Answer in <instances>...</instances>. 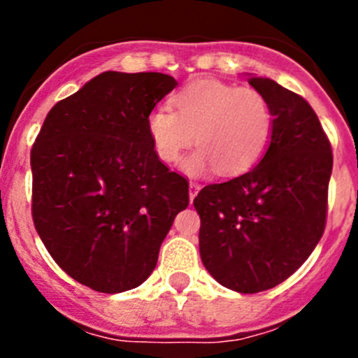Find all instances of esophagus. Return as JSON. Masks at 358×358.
Masks as SVG:
<instances>
[{
    "label": "esophagus",
    "instance_id": "esophagus-1",
    "mask_svg": "<svg viewBox=\"0 0 358 358\" xmlns=\"http://www.w3.org/2000/svg\"><path fill=\"white\" fill-rule=\"evenodd\" d=\"M199 189H201L199 183L190 182V185H189V197H190V201H194V197L197 196V192H199Z\"/></svg>",
    "mask_w": 358,
    "mask_h": 358
}]
</instances>
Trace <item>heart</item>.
<instances>
[{"mask_svg":"<svg viewBox=\"0 0 358 358\" xmlns=\"http://www.w3.org/2000/svg\"><path fill=\"white\" fill-rule=\"evenodd\" d=\"M171 107L147 115V135L162 162L178 161L196 140L182 168L189 175L218 169L227 176L251 169L265 154L273 133L268 100L255 88L218 79H199L171 96Z\"/></svg>","mask_w":358,"mask_h":358,"instance_id":"obj_1","label":"heart"}]
</instances>
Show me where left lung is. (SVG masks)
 Here are the masks:
<instances>
[{
    "mask_svg": "<svg viewBox=\"0 0 358 358\" xmlns=\"http://www.w3.org/2000/svg\"><path fill=\"white\" fill-rule=\"evenodd\" d=\"M248 81L272 107L268 149L244 175L204 187L194 208L206 270L222 286L252 294L284 282L319 244L333 152L303 96L268 78Z\"/></svg>",
    "mask_w": 358,
    "mask_h": 358,
    "instance_id": "left-lung-1",
    "label": "left lung"
}]
</instances>
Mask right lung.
Listing matches in <instances>:
<instances>
[{
  "label": "right lung",
  "mask_w": 358,
  "mask_h": 358,
  "mask_svg": "<svg viewBox=\"0 0 358 358\" xmlns=\"http://www.w3.org/2000/svg\"><path fill=\"white\" fill-rule=\"evenodd\" d=\"M178 83L107 71L52 107L31 150L32 220L57 265L99 292L140 286L157 265L189 183L169 171L147 115Z\"/></svg>",
  "instance_id": "right-lung-1"
}]
</instances>
